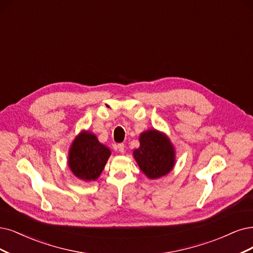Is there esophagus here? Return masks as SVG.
Here are the masks:
<instances>
[{
	"label": "esophagus",
	"mask_w": 253,
	"mask_h": 253,
	"mask_svg": "<svg viewBox=\"0 0 253 253\" xmlns=\"http://www.w3.org/2000/svg\"><path fill=\"white\" fill-rule=\"evenodd\" d=\"M124 148H125L124 144H119L118 145V150H119L120 153H124Z\"/></svg>",
	"instance_id": "34e87169"
}]
</instances>
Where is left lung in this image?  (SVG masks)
<instances>
[{
    "mask_svg": "<svg viewBox=\"0 0 253 253\" xmlns=\"http://www.w3.org/2000/svg\"><path fill=\"white\" fill-rule=\"evenodd\" d=\"M138 141L139 147L133 150V157L149 179L161 178L173 170L176 151L166 133L149 129L141 133Z\"/></svg>",
    "mask_w": 253,
    "mask_h": 253,
    "instance_id": "left-lung-1",
    "label": "left lung"
}]
</instances>
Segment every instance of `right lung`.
Masks as SVG:
<instances>
[{
  "instance_id": "1",
  "label": "right lung",
  "mask_w": 253,
  "mask_h": 253,
  "mask_svg": "<svg viewBox=\"0 0 253 253\" xmlns=\"http://www.w3.org/2000/svg\"><path fill=\"white\" fill-rule=\"evenodd\" d=\"M110 154V149L101 144L95 134L83 130L70 146L68 166L77 178L91 182L99 178Z\"/></svg>"
}]
</instances>
